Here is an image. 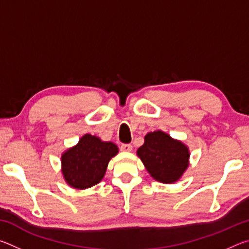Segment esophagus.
Segmentation results:
<instances>
[{"label": "esophagus", "instance_id": "1", "mask_svg": "<svg viewBox=\"0 0 249 249\" xmlns=\"http://www.w3.org/2000/svg\"><path fill=\"white\" fill-rule=\"evenodd\" d=\"M132 149H133V146L130 145V144H122V146H121V150L122 151H132Z\"/></svg>", "mask_w": 249, "mask_h": 249}]
</instances>
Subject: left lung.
I'll return each mask as SVG.
<instances>
[{"label":"left lung","instance_id":"obj_1","mask_svg":"<svg viewBox=\"0 0 249 249\" xmlns=\"http://www.w3.org/2000/svg\"><path fill=\"white\" fill-rule=\"evenodd\" d=\"M144 140L137 156L148 174L161 183L177 182L189 167V147L160 129L146 134Z\"/></svg>","mask_w":249,"mask_h":249}]
</instances>
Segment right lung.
<instances>
[{"instance_id":"add662e5","label":"right lung","mask_w":249,"mask_h":249,"mask_svg":"<svg viewBox=\"0 0 249 249\" xmlns=\"http://www.w3.org/2000/svg\"><path fill=\"white\" fill-rule=\"evenodd\" d=\"M119 153L112 142H103L98 136L86 134L78 144L61 155V172L67 184L84 190L98 184L104 178L107 165Z\"/></svg>"}]
</instances>
